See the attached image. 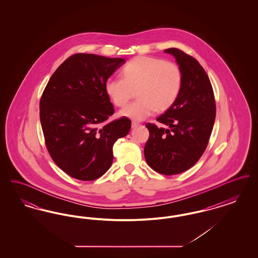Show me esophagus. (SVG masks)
I'll return each mask as SVG.
<instances>
[{
    "mask_svg": "<svg viewBox=\"0 0 258 258\" xmlns=\"http://www.w3.org/2000/svg\"><path fill=\"white\" fill-rule=\"evenodd\" d=\"M138 125H139V123L135 122V121L132 123V126H133V127H136V126H138Z\"/></svg>",
    "mask_w": 258,
    "mask_h": 258,
    "instance_id": "obj_1",
    "label": "esophagus"
}]
</instances>
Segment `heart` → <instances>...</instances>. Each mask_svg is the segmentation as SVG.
I'll return each instance as SVG.
<instances>
[{"label": "heart", "instance_id": "heart-1", "mask_svg": "<svg viewBox=\"0 0 258 258\" xmlns=\"http://www.w3.org/2000/svg\"><path fill=\"white\" fill-rule=\"evenodd\" d=\"M122 76L109 77L105 93L116 106H123L137 91L138 99L124 106L120 115L143 121L156 111L167 110L175 103L183 85L180 67L162 59L139 56L122 69Z\"/></svg>", "mask_w": 258, "mask_h": 258}]
</instances>
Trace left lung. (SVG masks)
Listing matches in <instances>:
<instances>
[{
    "label": "left lung",
    "mask_w": 258,
    "mask_h": 258,
    "mask_svg": "<svg viewBox=\"0 0 258 258\" xmlns=\"http://www.w3.org/2000/svg\"><path fill=\"white\" fill-rule=\"evenodd\" d=\"M164 52L175 57L183 85L175 103L157 119L169 128L146 124L150 136L144 156L152 169L169 176L189 169L203 155L215 123L216 101L208 75L197 59L178 48Z\"/></svg>",
    "instance_id": "left-lung-1"
}]
</instances>
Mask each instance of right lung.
<instances>
[{
    "instance_id": "obj_1",
    "label": "right lung",
    "mask_w": 258,
    "mask_h": 258,
    "mask_svg": "<svg viewBox=\"0 0 258 258\" xmlns=\"http://www.w3.org/2000/svg\"><path fill=\"white\" fill-rule=\"evenodd\" d=\"M122 58L77 53L52 74L39 102L45 145L54 162L71 177L94 181L110 168L113 145L128 134L132 122L114 114L104 85Z\"/></svg>"
}]
</instances>
